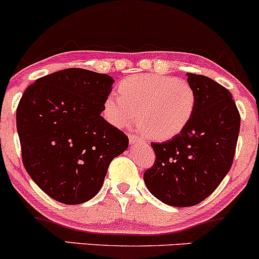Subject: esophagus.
Listing matches in <instances>:
<instances>
[{
  "label": "esophagus",
  "instance_id": "1",
  "mask_svg": "<svg viewBox=\"0 0 259 259\" xmlns=\"http://www.w3.org/2000/svg\"><path fill=\"white\" fill-rule=\"evenodd\" d=\"M129 142H130V145H135V144H142L141 139H139L138 136H135V135H132V134H130V135H129Z\"/></svg>",
  "mask_w": 259,
  "mask_h": 259
}]
</instances>
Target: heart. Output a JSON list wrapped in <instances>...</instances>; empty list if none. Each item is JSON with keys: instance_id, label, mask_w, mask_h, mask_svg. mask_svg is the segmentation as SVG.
<instances>
[{"instance_id": "b5f03b06", "label": "heart", "mask_w": 259, "mask_h": 259, "mask_svg": "<svg viewBox=\"0 0 259 259\" xmlns=\"http://www.w3.org/2000/svg\"><path fill=\"white\" fill-rule=\"evenodd\" d=\"M119 96L108 95L103 115L117 127H125L136 118L139 127L153 140H169L189 125L197 105L196 92L185 80L158 74L124 79Z\"/></svg>"}]
</instances>
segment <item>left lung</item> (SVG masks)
<instances>
[{
    "mask_svg": "<svg viewBox=\"0 0 259 259\" xmlns=\"http://www.w3.org/2000/svg\"><path fill=\"white\" fill-rule=\"evenodd\" d=\"M186 76L197 97L194 117L179 135L151 144L156 160L144 174L148 191L173 207L195 206L214 191L230 170L240 132L229 90L208 76Z\"/></svg>",
    "mask_w": 259,
    "mask_h": 259,
    "instance_id": "8db88e82",
    "label": "left lung"
}]
</instances>
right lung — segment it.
Instances as JSON below:
<instances>
[{
  "label": "right lung",
  "instance_id": "right-lung-1",
  "mask_svg": "<svg viewBox=\"0 0 259 259\" xmlns=\"http://www.w3.org/2000/svg\"><path fill=\"white\" fill-rule=\"evenodd\" d=\"M114 79L69 68L37 79L17 108L23 164L41 190L64 204L91 200L129 139L101 115Z\"/></svg>",
  "mask_w": 259,
  "mask_h": 259
}]
</instances>
